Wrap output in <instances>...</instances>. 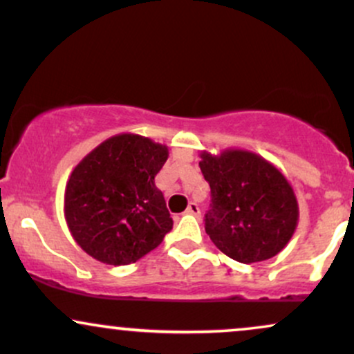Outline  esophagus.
<instances>
[{
  "label": "esophagus",
  "instance_id": "esophagus-1",
  "mask_svg": "<svg viewBox=\"0 0 354 354\" xmlns=\"http://www.w3.org/2000/svg\"><path fill=\"white\" fill-rule=\"evenodd\" d=\"M186 213L188 214H193V216H200V206L196 205V203H189L188 208H186Z\"/></svg>",
  "mask_w": 354,
  "mask_h": 354
}]
</instances>
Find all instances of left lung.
Returning a JSON list of instances; mask_svg holds the SVG:
<instances>
[{
	"label": "left lung",
	"instance_id": "left-lung-1",
	"mask_svg": "<svg viewBox=\"0 0 354 354\" xmlns=\"http://www.w3.org/2000/svg\"><path fill=\"white\" fill-rule=\"evenodd\" d=\"M211 188L205 230L219 251L245 265L273 258L298 226L296 194L284 174L253 151H201Z\"/></svg>",
	"mask_w": 354,
	"mask_h": 354
}]
</instances>
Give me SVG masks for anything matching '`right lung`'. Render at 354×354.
Listing matches in <instances>:
<instances>
[{"mask_svg":"<svg viewBox=\"0 0 354 354\" xmlns=\"http://www.w3.org/2000/svg\"><path fill=\"white\" fill-rule=\"evenodd\" d=\"M168 146L123 133L108 138L73 169L64 189L71 236L89 256L113 266L136 263L173 228L154 176Z\"/></svg>","mask_w":354,"mask_h":354,"instance_id":"right-lung-1","label":"right lung"}]
</instances>
